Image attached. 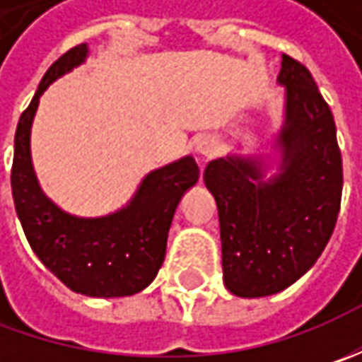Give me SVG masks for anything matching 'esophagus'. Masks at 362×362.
I'll list each match as a JSON object with an SVG mask.
<instances>
[{
    "label": "esophagus",
    "mask_w": 362,
    "mask_h": 362,
    "mask_svg": "<svg viewBox=\"0 0 362 362\" xmlns=\"http://www.w3.org/2000/svg\"><path fill=\"white\" fill-rule=\"evenodd\" d=\"M217 151V143L214 136H202L195 145V153H197V159L202 165H205V160L211 159L216 155Z\"/></svg>",
    "instance_id": "esophagus-1"
}]
</instances>
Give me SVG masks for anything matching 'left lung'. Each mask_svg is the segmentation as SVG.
I'll use <instances>...</instances> for the list:
<instances>
[{
  "mask_svg": "<svg viewBox=\"0 0 362 362\" xmlns=\"http://www.w3.org/2000/svg\"><path fill=\"white\" fill-rule=\"evenodd\" d=\"M284 124L278 175L262 155H228L205 167L216 197L223 282L242 298L272 296L314 266L332 235L342 195V159L332 112L306 66L282 54Z\"/></svg>",
  "mask_w": 362,
  "mask_h": 362,
  "instance_id": "8db88e82",
  "label": "left lung"
}]
</instances>
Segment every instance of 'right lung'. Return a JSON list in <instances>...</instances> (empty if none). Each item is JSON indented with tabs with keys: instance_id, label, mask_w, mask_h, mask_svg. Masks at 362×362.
<instances>
[{
	"instance_id": "add662e5",
	"label": "right lung",
	"mask_w": 362,
	"mask_h": 362,
	"mask_svg": "<svg viewBox=\"0 0 362 362\" xmlns=\"http://www.w3.org/2000/svg\"><path fill=\"white\" fill-rule=\"evenodd\" d=\"M88 46L68 49L44 74L16 131L11 193L23 233L34 254L60 282L92 298L132 296L145 290L163 266L167 235L183 193L199 179L187 155L141 181L132 199L103 217L66 214L42 191L30 151V134L40 96L54 80L86 60Z\"/></svg>"
}]
</instances>
